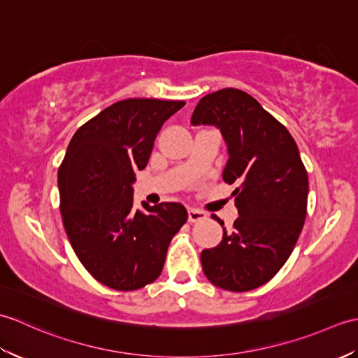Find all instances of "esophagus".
I'll use <instances>...</instances> for the list:
<instances>
[{
	"instance_id": "1",
	"label": "esophagus",
	"mask_w": 358,
	"mask_h": 358,
	"mask_svg": "<svg viewBox=\"0 0 358 358\" xmlns=\"http://www.w3.org/2000/svg\"><path fill=\"white\" fill-rule=\"evenodd\" d=\"M187 215H189V222L191 223H199L201 222V220L206 218V214H204L203 210H199V209H187Z\"/></svg>"
}]
</instances>
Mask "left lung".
Returning a JSON list of instances; mask_svg holds the SVG:
<instances>
[{
	"label": "left lung",
	"instance_id": "obj_1",
	"mask_svg": "<svg viewBox=\"0 0 358 358\" xmlns=\"http://www.w3.org/2000/svg\"><path fill=\"white\" fill-rule=\"evenodd\" d=\"M191 123L222 132L229 154L223 180L235 185L238 209L232 231L224 227L222 243L201 252L203 272L217 287L250 291L268 283L292 254L306 218V167L287 129L240 89L203 96Z\"/></svg>",
	"mask_w": 358,
	"mask_h": 358
}]
</instances>
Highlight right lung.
I'll list each match as a JSON object with an SVG mask.
<instances>
[{"label": "right lung", "mask_w": 358, "mask_h": 358, "mask_svg": "<svg viewBox=\"0 0 358 358\" xmlns=\"http://www.w3.org/2000/svg\"><path fill=\"white\" fill-rule=\"evenodd\" d=\"M185 101L127 98L73 134L58 169L59 210L78 260L104 286L135 291L158 278L187 210L180 203L132 209L135 171Z\"/></svg>", "instance_id": "add662e5"}]
</instances>
